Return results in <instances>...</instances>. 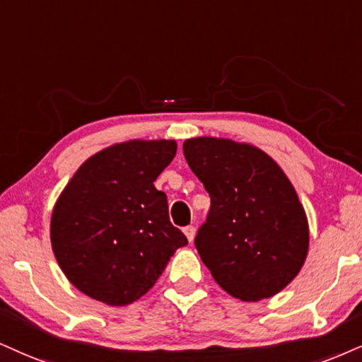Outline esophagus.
Wrapping results in <instances>:
<instances>
[{"label": "esophagus", "mask_w": 362, "mask_h": 362, "mask_svg": "<svg viewBox=\"0 0 362 362\" xmlns=\"http://www.w3.org/2000/svg\"><path fill=\"white\" fill-rule=\"evenodd\" d=\"M182 231H185V235H186V238L189 240V242H193L194 240V233H196V228L194 226H185V228H182Z\"/></svg>", "instance_id": "1"}]
</instances>
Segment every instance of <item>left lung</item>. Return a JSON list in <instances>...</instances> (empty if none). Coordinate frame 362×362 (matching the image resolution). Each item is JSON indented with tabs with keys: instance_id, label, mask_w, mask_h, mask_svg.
Returning a JSON list of instances; mask_svg holds the SVG:
<instances>
[{
	"instance_id": "obj_1",
	"label": "left lung",
	"mask_w": 362,
	"mask_h": 362,
	"mask_svg": "<svg viewBox=\"0 0 362 362\" xmlns=\"http://www.w3.org/2000/svg\"><path fill=\"white\" fill-rule=\"evenodd\" d=\"M211 198L194 245L226 292L260 300L280 292L304 265L309 226L296 189L270 156L228 139L182 144Z\"/></svg>"
}]
</instances>
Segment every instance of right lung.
Here are the masks:
<instances>
[{"mask_svg": "<svg viewBox=\"0 0 362 362\" xmlns=\"http://www.w3.org/2000/svg\"><path fill=\"white\" fill-rule=\"evenodd\" d=\"M174 141H129L100 151L74 174L53 208L50 238L66 279L107 305L149 290L188 238L169 221L154 181L176 156Z\"/></svg>", "mask_w": 362, "mask_h": 362, "instance_id": "add662e5", "label": "right lung"}]
</instances>
